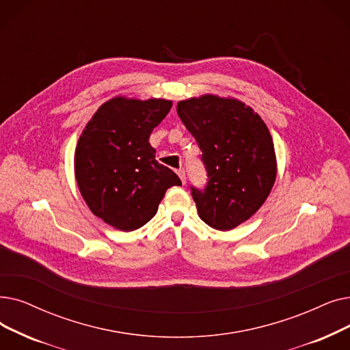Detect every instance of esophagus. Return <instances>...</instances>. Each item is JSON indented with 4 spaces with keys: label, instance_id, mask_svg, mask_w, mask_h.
Returning <instances> with one entry per match:
<instances>
[{
    "label": "esophagus",
    "instance_id": "1",
    "mask_svg": "<svg viewBox=\"0 0 350 350\" xmlns=\"http://www.w3.org/2000/svg\"><path fill=\"white\" fill-rule=\"evenodd\" d=\"M177 174L181 178V181H183V183H186V172H185V169H178Z\"/></svg>",
    "mask_w": 350,
    "mask_h": 350
}]
</instances>
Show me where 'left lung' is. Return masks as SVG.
Masks as SVG:
<instances>
[{
  "label": "left lung",
  "instance_id": "8db88e82",
  "mask_svg": "<svg viewBox=\"0 0 350 350\" xmlns=\"http://www.w3.org/2000/svg\"><path fill=\"white\" fill-rule=\"evenodd\" d=\"M177 114L203 153L206 187H190L199 217L216 230H232L262 207L275 185L270 131L259 114L233 98L185 100Z\"/></svg>",
  "mask_w": 350,
  "mask_h": 350
}]
</instances>
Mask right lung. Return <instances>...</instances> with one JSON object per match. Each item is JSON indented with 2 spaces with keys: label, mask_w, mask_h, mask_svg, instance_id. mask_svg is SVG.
<instances>
[{
  "label": "right lung",
  "mask_w": 350,
  "mask_h": 350,
  "mask_svg": "<svg viewBox=\"0 0 350 350\" xmlns=\"http://www.w3.org/2000/svg\"><path fill=\"white\" fill-rule=\"evenodd\" d=\"M172 101L116 97L88 121L75 148V178L90 210L118 230L140 229L178 176L156 160L148 139Z\"/></svg>",
  "instance_id": "right-lung-1"
}]
</instances>
